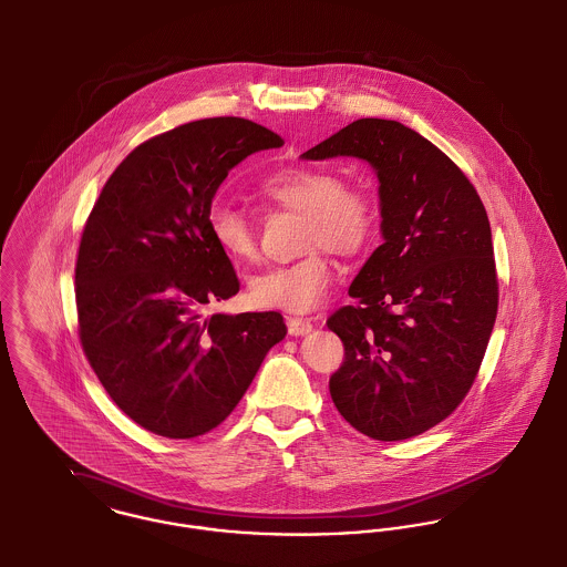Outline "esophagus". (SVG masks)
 Listing matches in <instances>:
<instances>
[{
	"label": "esophagus",
	"mask_w": 567,
	"mask_h": 567,
	"mask_svg": "<svg viewBox=\"0 0 567 567\" xmlns=\"http://www.w3.org/2000/svg\"><path fill=\"white\" fill-rule=\"evenodd\" d=\"M286 324H288L290 336H305L313 329V322L309 318H297V316H288Z\"/></svg>",
	"instance_id": "esophagus-1"
}]
</instances>
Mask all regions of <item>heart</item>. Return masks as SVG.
<instances>
[{
	"instance_id": "1",
	"label": "heart",
	"mask_w": 567,
	"mask_h": 567,
	"mask_svg": "<svg viewBox=\"0 0 567 567\" xmlns=\"http://www.w3.org/2000/svg\"><path fill=\"white\" fill-rule=\"evenodd\" d=\"M260 193L275 208L305 215V247L313 251L292 265L272 266L256 275L249 281V297L268 309L311 311L324 301L333 281V268L324 249L354 256L377 236V195L365 185L343 183L336 169L324 165L279 169L260 185ZM208 227L217 247L231 260H256L258 231L240 208L213 204Z\"/></svg>"
}]
</instances>
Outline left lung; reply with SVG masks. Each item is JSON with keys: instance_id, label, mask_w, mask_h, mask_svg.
<instances>
[{"instance_id": "obj_1", "label": "left lung", "mask_w": 567, "mask_h": 567, "mask_svg": "<svg viewBox=\"0 0 567 567\" xmlns=\"http://www.w3.org/2000/svg\"><path fill=\"white\" fill-rule=\"evenodd\" d=\"M359 156L377 169L384 243L327 327L343 363L333 404L361 434L404 441L452 415L484 361L498 309L486 208L464 172L413 128L361 117L302 158Z\"/></svg>"}]
</instances>
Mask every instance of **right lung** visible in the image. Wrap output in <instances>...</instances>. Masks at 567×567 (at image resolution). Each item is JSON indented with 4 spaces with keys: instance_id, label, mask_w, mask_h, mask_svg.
Here are the masks:
<instances>
[{
    "instance_id": "1",
    "label": "right lung",
    "mask_w": 567,
    "mask_h": 567,
    "mask_svg": "<svg viewBox=\"0 0 567 567\" xmlns=\"http://www.w3.org/2000/svg\"><path fill=\"white\" fill-rule=\"evenodd\" d=\"M279 146L245 117L181 124L115 167L83 226L79 341L115 406L152 434L215 430L286 338L277 311L202 313L240 290L208 227L213 197L236 163Z\"/></svg>"
}]
</instances>
